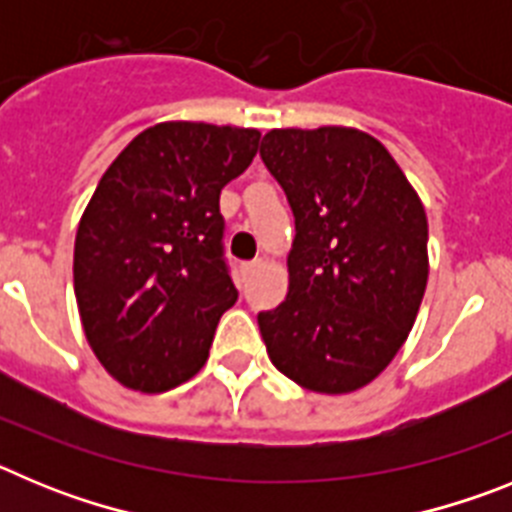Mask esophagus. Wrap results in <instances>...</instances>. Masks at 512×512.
<instances>
[{
	"instance_id": "1",
	"label": "esophagus",
	"mask_w": 512,
	"mask_h": 512,
	"mask_svg": "<svg viewBox=\"0 0 512 512\" xmlns=\"http://www.w3.org/2000/svg\"><path fill=\"white\" fill-rule=\"evenodd\" d=\"M259 266H261V259H256V261H246V264H243V266H241V271H243V277H251L253 271L259 269Z\"/></svg>"
}]
</instances>
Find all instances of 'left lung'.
Segmentation results:
<instances>
[{"instance_id": "left-lung-1", "label": "left lung", "mask_w": 512, "mask_h": 512, "mask_svg": "<svg viewBox=\"0 0 512 512\" xmlns=\"http://www.w3.org/2000/svg\"><path fill=\"white\" fill-rule=\"evenodd\" d=\"M261 158L295 215L287 300L259 312L271 364L320 395L361 390L418 318L423 202L390 151L356 128L269 130Z\"/></svg>"}]
</instances>
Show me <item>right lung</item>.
I'll use <instances>...</instances> for the list:
<instances>
[{
	"label": "right lung",
	"mask_w": 512,
	"mask_h": 512,
	"mask_svg": "<svg viewBox=\"0 0 512 512\" xmlns=\"http://www.w3.org/2000/svg\"><path fill=\"white\" fill-rule=\"evenodd\" d=\"M261 133L158 122L110 164L81 215L74 292L99 364L120 384L166 392L205 366L235 305L220 192L256 156Z\"/></svg>",
	"instance_id": "obj_1"
}]
</instances>
